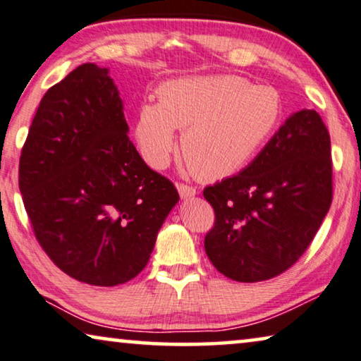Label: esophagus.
<instances>
[{"instance_id": "34e87169", "label": "esophagus", "mask_w": 361, "mask_h": 361, "mask_svg": "<svg viewBox=\"0 0 361 361\" xmlns=\"http://www.w3.org/2000/svg\"><path fill=\"white\" fill-rule=\"evenodd\" d=\"M176 190H178L181 199H190L192 196H196V188L192 186H188V185H183V183H180V185H176Z\"/></svg>"}]
</instances>
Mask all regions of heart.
Returning <instances> with one entry per match:
<instances>
[{
  "mask_svg": "<svg viewBox=\"0 0 361 361\" xmlns=\"http://www.w3.org/2000/svg\"><path fill=\"white\" fill-rule=\"evenodd\" d=\"M281 111L276 90L245 78L175 79L157 89V104L139 106L134 139L146 164L164 170L178 149L175 129H180L188 170L220 180L255 157L279 125Z\"/></svg>",
  "mask_w": 361,
  "mask_h": 361,
  "instance_id": "b5f03b06",
  "label": "heart"
}]
</instances>
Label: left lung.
Masks as SVG:
<instances>
[{"mask_svg": "<svg viewBox=\"0 0 361 361\" xmlns=\"http://www.w3.org/2000/svg\"><path fill=\"white\" fill-rule=\"evenodd\" d=\"M215 222L209 259L236 282H261L292 267L332 202L329 131L318 111L285 120L252 162L204 190Z\"/></svg>", "mask_w": 361, "mask_h": 361, "instance_id": "1", "label": "left lung"}]
</instances>
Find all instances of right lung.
Masks as SVG:
<instances>
[{"label": "right lung", "instance_id": "obj_1", "mask_svg": "<svg viewBox=\"0 0 361 361\" xmlns=\"http://www.w3.org/2000/svg\"><path fill=\"white\" fill-rule=\"evenodd\" d=\"M109 69L80 64L47 90L19 160V190L35 238L69 277L113 287L146 267L173 183L128 137Z\"/></svg>", "mask_w": 361, "mask_h": 361}]
</instances>
